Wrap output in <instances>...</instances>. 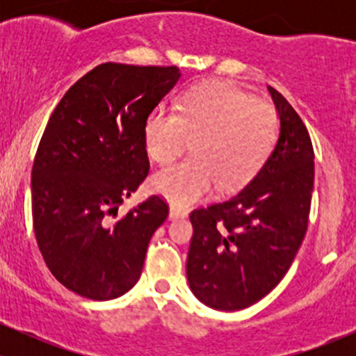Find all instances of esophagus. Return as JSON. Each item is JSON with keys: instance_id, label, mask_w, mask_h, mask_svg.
Returning <instances> with one entry per match:
<instances>
[{"instance_id": "1", "label": "esophagus", "mask_w": 356, "mask_h": 356, "mask_svg": "<svg viewBox=\"0 0 356 356\" xmlns=\"http://www.w3.org/2000/svg\"><path fill=\"white\" fill-rule=\"evenodd\" d=\"M186 215H188L186 208L177 207V204H172L170 207V218H184Z\"/></svg>"}]
</instances>
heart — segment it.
Returning <instances> with one entry per match:
<instances>
[{
    "label": "heart",
    "instance_id": "b5f03b06",
    "mask_svg": "<svg viewBox=\"0 0 356 356\" xmlns=\"http://www.w3.org/2000/svg\"><path fill=\"white\" fill-rule=\"evenodd\" d=\"M281 136L274 106L225 84L207 82L184 92L174 111L156 108L145 124V146L152 160L168 163L195 139L193 156L156 172L152 188L172 203L191 204L218 184H246L264 168Z\"/></svg>",
    "mask_w": 356,
    "mask_h": 356
}]
</instances>
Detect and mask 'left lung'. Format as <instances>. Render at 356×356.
Masks as SVG:
<instances>
[{
    "label": "left lung",
    "mask_w": 356,
    "mask_h": 356,
    "mask_svg": "<svg viewBox=\"0 0 356 356\" xmlns=\"http://www.w3.org/2000/svg\"><path fill=\"white\" fill-rule=\"evenodd\" d=\"M281 136L260 172L232 198L196 208L188 274L195 296L215 310H243L289 270L308 227L314 146L288 99L268 88Z\"/></svg>",
    "instance_id": "8db88e82"
}]
</instances>
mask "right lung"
<instances>
[{"label":"right lung","instance_id":"obj_1","mask_svg":"<svg viewBox=\"0 0 356 356\" xmlns=\"http://www.w3.org/2000/svg\"><path fill=\"white\" fill-rule=\"evenodd\" d=\"M181 77L177 67L102 63L53 110L32 167V220L46 265L72 293L106 301L141 277L168 217L153 195L118 215L149 172L145 124Z\"/></svg>","mask_w":356,"mask_h":356}]
</instances>
